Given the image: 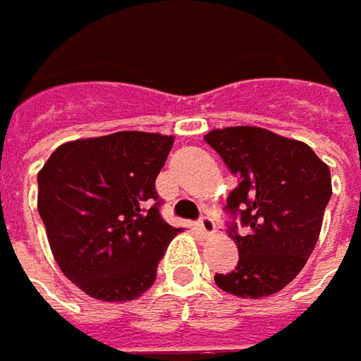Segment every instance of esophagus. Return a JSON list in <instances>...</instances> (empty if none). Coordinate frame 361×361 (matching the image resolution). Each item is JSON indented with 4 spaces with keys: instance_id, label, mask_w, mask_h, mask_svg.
<instances>
[{
    "instance_id": "esophagus-1",
    "label": "esophagus",
    "mask_w": 361,
    "mask_h": 361,
    "mask_svg": "<svg viewBox=\"0 0 361 361\" xmlns=\"http://www.w3.org/2000/svg\"><path fill=\"white\" fill-rule=\"evenodd\" d=\"M197 228H200L202 234H206V236H212V234L216 232V224H214V220H212L210 216H202L200 222H197Z\"/></svg>"
}]
</instances>
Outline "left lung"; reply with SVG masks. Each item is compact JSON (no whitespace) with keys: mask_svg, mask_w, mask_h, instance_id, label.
Wrapping results in <instances>:
<instances>
[{"mask_svg":"<svg viewBox=\"0 0 361 361\" xmlns=\"http://www.w3.org/2000/svg\"><path fill=\"white\" fill-rule=\"evenodd\" d=\"M204 139L238 178L226 208L246 226L244 234L230 226L238 264L214 281L236 297L274 295L299 274L317 244L331 197L329 167L307 143L262 127L214 129Z\"/></svg>","mask_w":361,"mask_h":361,"instance_id":"1","label":"left lung"}]
</instances>
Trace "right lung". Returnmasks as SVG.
I'll list each match as a JSON object with an SVG mask.
<instances>
[{
	"instance_id": "obj_1",
	"label": "right lung",
	"mask_w": 361,
	"mask_h": 361,
	"mask_svg": "<svg viewBox=\"0 0 361 361\" xmlns=\"http://www.w3.org/2000/svg\"><path fill=\"white\" fill-rule=\"evenodd\" d=\"M173 137L118 131L62 143L38 173V212L60 271L92 299L149 289L181 228L159 214L155 180Z\"/></svg>"
}]
</instances>
